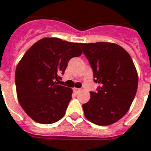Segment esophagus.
I'll use <instances>...</instances> for the list:
<instances>
[{"mask_svg": "<svg viewBox=\"0 0 151 151\" xmlns=\"http://www.w3.org/2000/svg\"><path fill=\"white\" fill-rule=\"evenodd\" d=\"M73 91H74V93H78L81 91V89H78V88H73Z\"/></svg>", "mask_w": 151, "mask_h": 151, "instance_id": "34e87169", "label": "esophagus"}]
</instances>
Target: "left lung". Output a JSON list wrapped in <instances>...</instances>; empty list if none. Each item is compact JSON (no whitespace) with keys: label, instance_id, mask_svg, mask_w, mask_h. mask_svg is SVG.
<instances>
[{"label":"left lung","instance_id":"8db88e82","mask_svg":"<svg viewBox=\"0 0 151 151\" xmlns=\"http://www.w3.org/2000/svg\"><path fill=\"white\" fill-rule=\"evenodd\" d=\"M82 51L100 85L82 105L86 118L98 126H109L121 119L131 106L138 77L130 56L114 43H81Z\"/></svg>","mask_w":151,"mask_h":151}]
</instances>
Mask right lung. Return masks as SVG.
Returning <instances> with one entry per match:
<instances>
[{"mask_svg": "<svg viewBox=\"0 0 151 151\" xmlns=\"http://www.w3.org/2000/svg\"><path fill=\"white\" fill-rule=\"evenodd\" d=\"M81 43L45 37L33 45L15 73L17 95L24 112L41 124L59 121L65 114L73 90L58 85L70 59L81 55Z\"/></svg>", "mask_w": 151, "mask_h": 151, "instance_id": "right-lung-1", "label": "right lung"}]
</instances>
